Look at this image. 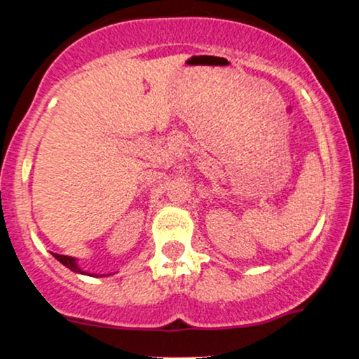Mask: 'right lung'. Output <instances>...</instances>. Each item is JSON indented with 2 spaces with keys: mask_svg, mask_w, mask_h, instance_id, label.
Wrapping results in <instances>:
<instances>
[{
  "mask_svg": "<svg viewBox=\"0 0 359 359\" xmlns=\"http://www.w3.org/2000/svg\"><path fill=\"white\" fill-rule=\"evenodd\" d=\"M53 258L59 259L64 266H67L69 270H72L74 273H81V275H88V277H96V273H89V271L82 270L79 266V263H77V258L74 257H65V255H57V253H52ZM111 273H106V275H97V277H109Z\"/></svg>",
  "mask_w": 359,
  "mask_h": 359,
  "instance_id": "right-lung-1",
  "label": "right lung"
}]
</instances>
